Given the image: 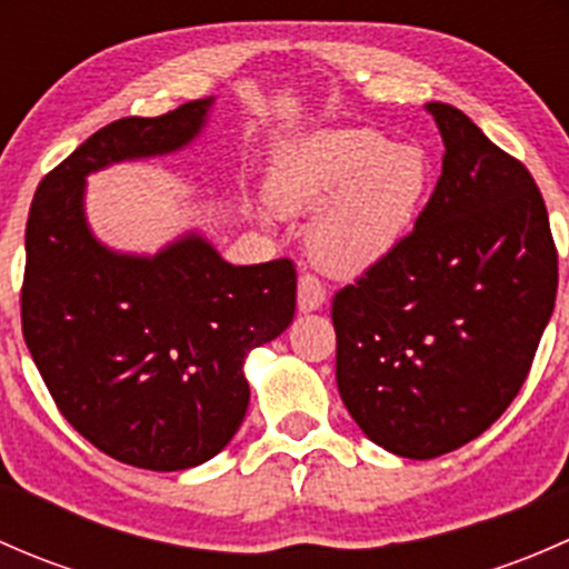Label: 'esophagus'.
Returning <instances> with one entry per match:
<instances>
[{"instance_id":"obj_1","label":"esophagus","mask_w":569,"mask_h":569,"mask_svg":"<svg viewBox=\"0 0 569 569\" xmlns=\"http://www.w3.org/2000/svg\"><path fill=\"white\" fill-rule=\"evenodd\" d=\"M327 300V289L325 283L317 278L313 272H302L300 274V286H297V306L300 311H319Z\"/></svg>"}]
</instances>
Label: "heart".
I'll return each instance as SVG.
<instances>
[{
	"mask_svg": "<svg viewBox=\"0 0 569 569\" xmlns=\"http://www.w3.org/2000/svg\"><path fill=\"white\" fill-rule=\"evenodd\" d=\"M427 189V159L375 129L302 137L278 159L269 203L278 214L319 210L311 250L330 272L355 274L382 261L410 231Z\"/></svg>",
	"mask_w": 569,
	"mask_h": 569,
	"instance_id": "obj_1",
	"label": "heart"
}]
</instances>
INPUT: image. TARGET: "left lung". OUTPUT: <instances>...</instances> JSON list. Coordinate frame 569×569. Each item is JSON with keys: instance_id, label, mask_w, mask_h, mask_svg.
Returning a JSON list of instances; mask_svg holds the SVG:
<instances>
[{"instance_id": "1", "label": "left lung", "mask_w": 569, "mask_h": 569, "mask_svg": "<svg viewBox=\"0 0 569 569\" xmlns=\"http://www.w3.org/2000/svg\"><path fill=\"white\" fill-rule=\"evenodd\" d=\"M443 173L412 231L332 297L338 393L382 449L432 460L479 438L529 377L559 289L542 192L451 104Z\"/></svg>"}]
</instances>
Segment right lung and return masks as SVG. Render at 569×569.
<instances>
[{
	"label": "right lung",
	"instance_id": "add662e5",
	"mask_svg": "<svg viewBox=\"0 0 569 569\" xmlns=\"http://www.w3.org/2000/svg\"><path fill=\"white\" fill-rule=\"evenodd\" d=\"M209 104L112 120L43 176L27 220V349L62 418L146 470L192 468L226 449L248 412L244 358L295 319L289 258L233 267L198 237L157 258L114 256L84 226L90 170L176 151Z\"/></svg>",
	"mask_w": 569,
	"mask_h": 569
}]
</instances>
